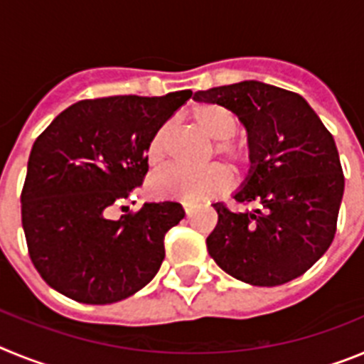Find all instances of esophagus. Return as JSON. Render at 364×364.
Instances as JSON below:
<instances>
[{
	"instance_id": "1",
	"label": "esophagus",
	"mask_w": 364,
	"mask_h": 364,
	"mask_svg": "<svg viewBox=\"0 0 364 364\" xmlns=\"http://www.w3.org/2000/svg\"><path fill=\"white\" fill-rule=\"evenodd\" d=\"M182 205H184V211H186V215H191V211H193V205L189 204V202H182Z\"/></svg>"
}]
</instances>
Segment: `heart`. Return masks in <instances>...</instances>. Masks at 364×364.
Segmentation results:
<instances>
[{"mask_svg":"<svg viewBox=\"0 0 364 364\" xmlns=\"http://www.w3.org/2000/svg\"><path fill=\"white\" fill-rule=\"evenodd\" d=\"M195 122L210 138H213V153L235 167H247L252 164V149L242 140H237L239 117L224 105H204L195 111ZM171 136V125L164 124L154 131L146 146V160L156 169L167 159V142ZM231 184L230 173L222 166L204 167L200 171H189L182 167H169L151 178V191L156 197L180 198L195 204L226 191Z\"/></svg>","mask_w":364,"mask_h":364,"instance_id":"obj_1","label":"heart"}]
</instances>
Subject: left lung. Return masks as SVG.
<instances>
[{
    "mask_svg": "<svg viewBox=\"0 0 364 364\" xmlns=\"http://www.w3.org/2000/svg\"><path fill=\"white\" fill-rule=\"evenodd\" d=\"M224 105L250 133L253 169L235 195L253 211L213 204L217 226L205 239L231 277L279 286L301 277L324 255L337 231L345 175L332 133L297 92L240 82L195 92Z\"/></svg>",
    "mask_w": 364,
    "mask_h": 364,
    "instance_id": "left-lung-1",
    "label": "left lung"
}]
</instances>
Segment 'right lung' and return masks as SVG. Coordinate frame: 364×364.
Instances as JSON below:
<instances>
[{"label":"right lung","instance_id":"1","mask_svg":"<svg viewBox=\"0 0 364 364\" xmlns=\"http://www.w3.org/2000/svg\"><path fill=\"white\" fill-rule=\"evenodd\" d=\"M189 98L191 91L82 100L36 138L21 224L32 264L50 288L85 304H111L156 275L182 205L151 202L120 220L107 215L142 186L149 138Z\"/></svg>","mask_w":364,"mask_h":364}]
</instances>
